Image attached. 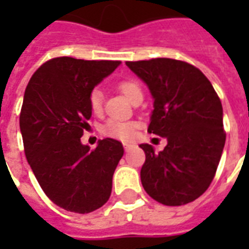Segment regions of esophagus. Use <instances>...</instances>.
Listing matches in <instances>:
<instances>
[{
	"label": "esophagus",
	"mask_w": 249,
	"mask_h": 249,
	"mask_svg": "<svg viewBox=\"0 0 249 249\" xmlns=\"http://www.w3.org/2000/svg\"><path fill=\"white\" fill-rule=\"evenodd\" d=\"M132 146H133V145H132V144H128V142H125V144H124V149H125V151H129Z\"/></svg>",
	"instance_id": "34e87169"
}]
</instances>
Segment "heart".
<instances>
[{"label":"heart","mask_w":249,"mask_h":249,"mask_svg":"<svg viewBox=\"0 0 249 249\" xmlns=\"http://www.w3.org/2000/svg\"><path fill=\"white\" fill-rule=\"evenodd\" d=\"M117 88L124 93L130 101L137 96H142L140 82L135 78H123L117 82ZM89 108L94 114H101L104 110V92L101 88H93L88 96ZM136 124L133 121H121V120H108L101 128V133L107 137L117 139V140H130L135 136Z\"/></svg>","instance_id":"obj_1"}]
</instances>
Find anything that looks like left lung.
I'll use <instances>...</instances> for the list:
<instances>
[{
    "instance_id": "left-lung-1",
    "label": "left lung",
    "mask_w": 249,
    "mask_h": 249,
    "mask_svg": "<svg viewBox=\"0 0 249 249\" xmlns=\"http://www.w3.org/2000/svg\"><path fill=\"white\" fill-rule=\"evenodd\" d=\"M126 65L155 98L148 132L168 140L160 153L148 144L140 145L145 152L142 187L164 205L192 203L212 183L224 148L219 96L203 71L185 61L152 58Z\"/></svg>"
}]
</instances>
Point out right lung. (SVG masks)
<instances>
[{
    "instance_id": "obj_1",
    "label": "right lung",
    "mask_w": 249,
    "mask_h": 249,
    "mask_svg": "<svg viewBox=\"0 0 249 249\" xmlns=\"http://www.w3.org/2000/svg\"><path fill=\"white\" fill-rule=\"evenodd\" d=\"M119 65L56 57L35 71L25 89L19 113L25 156L46 196L66 211L93 212L112 192L123 144L104 139L90 151L80 139L92 116L89 92Z\"/></svg>"
}]
</instances>
